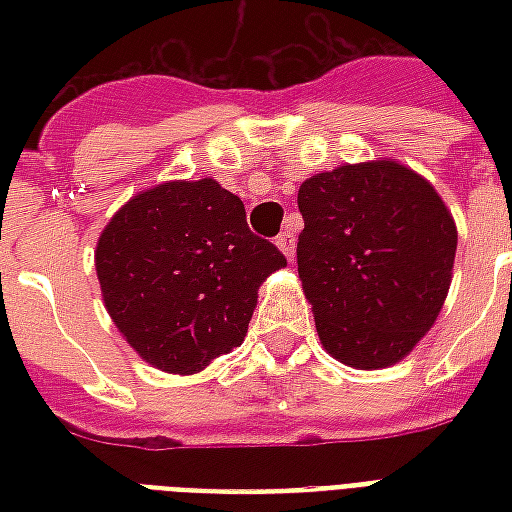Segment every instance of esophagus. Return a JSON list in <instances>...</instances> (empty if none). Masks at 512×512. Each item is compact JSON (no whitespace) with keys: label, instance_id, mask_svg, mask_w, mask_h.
I'll return each instance as SVG.
<instances>
[{"label":"esophagus","instance_id":"1","mask_svg":"<svg viewBox=\"0 0 512 512\" xmlns=\"http://www.w3.org/2000/svg\"><path fill=\"white\" fill-rule=\"evenodd\" d=\"M277 249L282 252V255L288 257V260H293V255H296V235L290 233V230L279 233L277 235Z\"/></svg>","mask_w":512,"mask_h":512}]
</instances>
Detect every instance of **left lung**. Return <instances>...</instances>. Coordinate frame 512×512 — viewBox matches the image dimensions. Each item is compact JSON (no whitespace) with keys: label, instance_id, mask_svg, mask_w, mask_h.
<instances>
[{"label":"left lung","instance_id":"8db88e82","mask_svg":"<svg viewBox=\"0 0 512 512\" xmlns=\"http://www.w3.org/2000/svg\"><path fill=\"white\" fill-rule=\"evenodd\" d=\"M299 279L329 354L354 370L406 359L439 318L458 227L433 183L395 158L301 183Z\"/></svg>","mask_w":512,"mask_h":512}]
</instances>
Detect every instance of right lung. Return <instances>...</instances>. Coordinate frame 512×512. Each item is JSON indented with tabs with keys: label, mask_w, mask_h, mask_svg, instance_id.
Wrapping results in <instances>:
<instances>
[{
	"label": "right lung",
	"mask_w": 512,
	"mask_h": 512,
	"mask_svg": "<svg viewBox=\"0 0 512 512\" xmlns=\"http://www.w3.org/2000/svg\"><path fill=\"white\" fill-rule=\"evenodd\" d=\"M288 266L213 178L164 180L109 219L95 274L117 332L147 365L194 376L244 343L257 290Z\"/></svg>",
	"instance_id": "right-lung-1"
}]
</instances>
